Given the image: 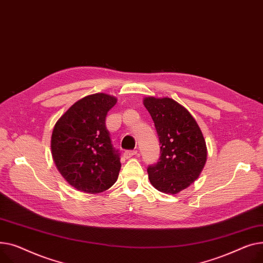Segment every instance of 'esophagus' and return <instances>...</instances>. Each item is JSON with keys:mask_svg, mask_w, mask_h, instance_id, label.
Instances as JSON below:
<instances>
[{"mask_svg": "<svg viewBox=\"0 0 263 263\" xmlns=\"http://www.w3.org/2000/svg\"><path fill=\"white\" fill-rule=\"evenodd\" d=\"M137 154H138V151H136V149H134V151H125V152H124V157H125L126 159H128V158H130V157L136 156Z\"/></svg>", "mask_w": 263, "mask_h": 263, "instance_id": "obj_1", "label": "esophagus"}]
</instances>
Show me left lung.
<instances>
[{
    "instance_id": "left-lung-1",
    "label": "left lung",
    "mask_w": 263,
    "mask_h": 263,
    "mask_svg": "<svg viewBox=\"0 0 263 263\" xmlns=\"http://www.w3.org/2000/svg\"><path fill=\"white\" fill-rule=\"evenodd\" d=\"M143 104L161 144L159 161L147 168L149 181L162 193L177 194L194 182L205 166L203 133L191 114L173 99L146 97Z\"/></svg>"
}]
</instances>
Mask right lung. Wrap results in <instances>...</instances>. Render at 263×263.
Segmentation results:
<instances>
[{
    "instance_id": "obj_1",
    "label": "right lung",
    "mask_w": 263,
    "mask_h": 263,
    "mask_svg": "<svg viewBox=\"0 0 263 263\" xmlns=\"http://www.w3.org/2000/svg\"><path fill=\"white\" fill-rule=\"evenodd\" d=\"M117 98L106 93L75 102L54 126L51 149L54 163L76 190L96 194L109 189L121 168L105 119Z\"/></svg>"
}]
</instances>
